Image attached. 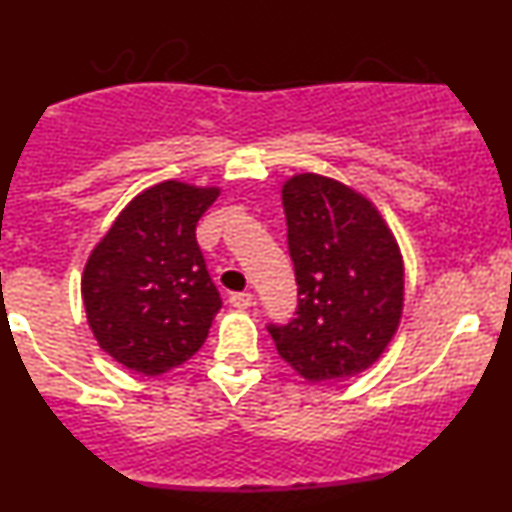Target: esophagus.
Returning <instances> with one entry per match:
<instances>
[{"label": "esophagus", "mask_w": 512, "mask_h": 512, "mask_svg": "<svg viewBox=\"0 0 512 512\" xmlns=\"http://www.w3.org/2000/svg\"><path fill=\"white\" fill-rule=\"evenodd\" d=\"M252 301H255V298H252L250 291H236V293H231V296H228V303H231L233 308H238V310L250 308Z\"/></svg>", "instance_id": "esophagus-1"}]
</instances>
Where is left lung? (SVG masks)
<instances>
[{"mask_svg":"<svg viewBox=\"0 0 512 512\" xmlns=\"http://www.w3.org/2000/svg\"><path fill=\"white\" fill-rule=\"evenodd\" d=\"M298 284L296 317L269 322L276 351L310 383L354 378L395 337L402 255L383 216L342 182L303 173L281 190Z\"/></svg>","mask_w":512,"mask_h":512,"instance_id":"1","label":"left lung"}]
</instances>
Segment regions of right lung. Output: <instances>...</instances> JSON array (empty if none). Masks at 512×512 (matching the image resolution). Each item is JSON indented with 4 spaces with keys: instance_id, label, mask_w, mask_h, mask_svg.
I'll return each mask as SVG.
<instances>
[{
    "instance_id": "right-lung-1",
    "label": "right lung",
    "mask_w": 512,
    "mask_h": 512,
    "mask_svg": "<svg viewBox=\"0 0 512 512\" xmlns=\"http://www.w3.org/2000/svg\"><path fill=\"white\" fill-rule=\"evenodd\" d=\"M216 187L166 180L134 197L88 257L81 296L93 337L144 375L199 351L221 296L197 245V221Z\"/></svg>"
}]
</instances>
